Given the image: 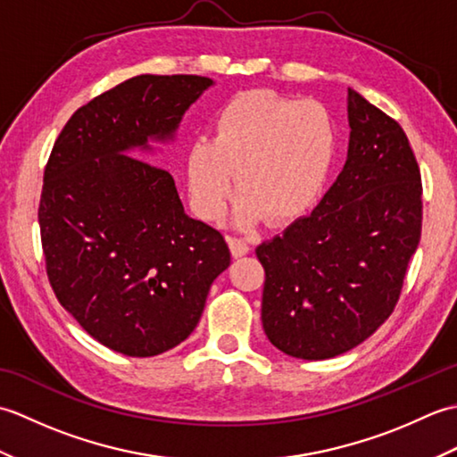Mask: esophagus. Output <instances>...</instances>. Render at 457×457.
I'll use <instances>...</instances> for the list:
<instances>
[{
	"label": "esophagus",
	"instance_id": "esophagus-1",
	"mask_svg": "<svg viewBox=\"0 0 457 457\" xmlns=\"http://www.w3.org/2000/svg\"><path fill=\"white\" fill-rule=\"evenodd\" d=\"M228 241H229V249H231V253H234V257H244L245 253H249V244L245 239H241V237H236V236H229L228 237Z\"/></svg>",
	"mask_w": 457,
	"mask_h": 457
}]
</instances>
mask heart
<instances>
[{
    "instance_id": "heart-1",
    "label": "heart",
    "mask_w": 457,
    "mask_h": 457,
    "mask_svg": "<svg viewBox=\"0 0 457 457\" xmlns=\"http://www.w3.org/2000/svg\"><path fill=\"white\" fill-rule=\"evenodd\" d=\"M339 147L334 113L322 102L269 90L237 94L187 153V184L200 218L218 221L236 188L241 223L290 221L322 196Z\"/></svg>"
}]
</instances>
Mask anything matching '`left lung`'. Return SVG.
Listing matches in <instances>:
<instances>
[{
    "label": "left lung",
    "instance_id": "obj_1",
    "mask_svg": "<svg viewBox=\"0 0 457 457\" xmlns=\"http://www.w3.org/2000/svg\"><path fill=\"white\" fill-rule=\"evenodd\" d=\"M347 121L336 182L310 216L255 249L269 342L308 361L349 352L391 316L420 241L422 182L406 133L352 88Z\"/></svg>",
    "mask_w": 457,
    "mask_h": 457
}]
</instances>
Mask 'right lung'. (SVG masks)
<instances>
[{
	"mask_svg": "<svg viewBox=\"0 0 457 457\" xmlns=\"http://www.w3.org/2000/svg\"><path fill=\"white\" fill-rule=\"evenodd\" d=\"M206 76L141 74L94 98L58 135L38 226L51 287L86 332L129 357L184 342L229 267L218 229L190 218L167 170L131 154L167 145Z\"/></svg>",
	"mask_w": 457,
	"mask_h": 457,
	"instance_id": "1",
	"label": "right lung"
}]
</instances>
